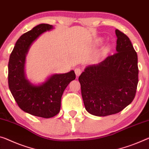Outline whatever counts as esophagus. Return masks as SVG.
Here are the masks:
<instances>
[{
  "label": "esophagus",
  "mask_w": 149,
  "mask_h": 149,
  "mask_svg": "<svg viewBox=\"0 0 149 149\" xmlns=\"http://www.w3.org/2000/svg\"><path fill=\"white\" fill-rule=\"evenodd\" d=\"M74 72H75V74H76V76L77 77H79L80 74H81L82 72V70L80 68H76L74 69Z\"/></svg>",
  "instance_id": "34e87169"
}]
</instances>
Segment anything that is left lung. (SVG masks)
Returning a JSON list of instances; mask_svg holds the SVG:
<instances>
[{"label": "left lung", "mask_w": 149, "mask_h": 149, "mask_svg": "<svg viewBox=\"0 0 149 149\" xmlns=\"http://www.w3.org/2000/svg\"><path fill=\"white\" fill-rule=\"evenodd\" d=\"M116 52L88 65L79 77L86 111L105 116L123 111L133 100L139 82L137 54L128 36L116 29Z\"/></svg>", "instance_id": "left-lung-1"}]
</instances>
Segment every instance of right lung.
<instances>
[{
    "instance_id": "1",
    "label": "right lung",
    "mask_w": 149,
    "mask_h": 149,
    "mask_svg": "<svg viewBox=\"0 0 149 149\" xmlns=\"http://www.w3.org/2000/svg\"><path fill=\"white\" fill-rule=\"evenodd\" d=\"M52 29V25L40 24L23 34L16 42L8 66L9 89L19 107L27 113L46 118L60 112L64 91L76 79L74 70H70L52 74L38 85L26 79L24 66L29 48L40 35Z\"/></svg>"
}]
</instances>
